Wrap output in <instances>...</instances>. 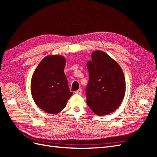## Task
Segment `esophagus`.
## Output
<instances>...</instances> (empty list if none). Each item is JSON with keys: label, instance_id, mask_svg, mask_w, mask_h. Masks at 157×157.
<instances>
[{"label": "esophagus", "instance_id": "34e87169", "mask_svg": "<svg viewBox=\"0 0 157 157\" xmlns=\"http://www.w3.org/2000/svg\"><path fill=\"white\" fill-rule=\"evenodd\" d=\"M75 94H78V95H82V89H78V90H77V91L75 92Z\"/></svg>", "mask_w": 157, "mask_h": 157}]
</instances>
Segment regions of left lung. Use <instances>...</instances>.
<instances>
[{
  "instance_id": "left-lung-1",
  "label": "left lung",
  "mask_w": 157,
  "mask_h": 157,
  "mask_svg": "<svg viewBox=\"0 0 157 157\" xmlns=\"http://www.w3.org/2000/svg\"><path fill=\"white\" fill-rule=\"evenodd\" d=\"M86 67L89 81L86 88L89 107L99 116L107 115L120 106L126 91L123 71L105 52L95 51Z\"/></svg>"
}]
</instances>
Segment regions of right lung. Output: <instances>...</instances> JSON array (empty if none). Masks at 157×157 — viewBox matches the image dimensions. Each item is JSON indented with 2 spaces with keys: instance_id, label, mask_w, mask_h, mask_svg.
<instances>
[{
  "instance_id": "1",
  "label": "right lung",
  "mask_w": 157,
  "mask_h": 157,
  "mask_svg": "<svg viewBox=\"0 0 157 157\" xmlns=\"http://www.w3.org/2000/svg\"><path fill=\"white\" fill-rule=\"evenodd\" d=\"M65 62L62 56H48L40 61L33 75V98L37 106L47 113L57 114L62 111L73 94L64 73Z\"/></svg>"
}]
</instances>
